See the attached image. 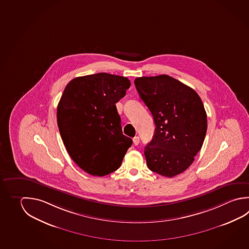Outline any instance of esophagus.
<instances>
[{"label":"esophagus","instance_id":"1","mask_svg":"<svg viewBox=\"0 0 249 249\" xmlns=\"http://www.w3.org/2000/svg\"><path fill=\"white\" fill-rule=\"evenodd\" d=\"M132 141H133V144H134V145H139V144H140V137H138V136H137V137H134Z\"/></svg>","mask_w":249,"mask_h":249}]
</instances>
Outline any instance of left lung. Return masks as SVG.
Returning a JSON list of instances; mask_svg holds the SVG:
<instances>
[{
  "label": "left lung",
  "mask_w": 249,
  "mask_h": 249,
  "mask_svg": "<svg viewBox=\"0 0 249 249\" xmlns=\"http://www.w3.org/2000/svg\"><path fill=\"white\" fill-rule=\"evenodd\" d=\"M136 89L154 117V138L145 147L151 171L173 177L193 163L207 131V115L197 93L166 74L136 78Z\"/></svg>",
  "instance_id": "1"
}]
</instances>
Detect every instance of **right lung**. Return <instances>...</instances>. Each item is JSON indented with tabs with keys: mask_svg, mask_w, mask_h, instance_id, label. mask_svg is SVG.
<instances>
[{
	"mask_svg": "<svg viewBox=\"0 0 249 249\" xmlns=\"http://www.w3.org/2000/svg\"><path fill=\"white\" fill-rule=\"evenodd\" d=\"M130 86L126 77L99 72L76 77L64 89L57 108L59 133L72 160L91 176L116 171L132 144L116 107Z\"/></svg>",
	"mask_w": 249,
	"mask_h": 249,
	"instance_id": "obj_1",
	"label": "right lung"
}]
</instances>
